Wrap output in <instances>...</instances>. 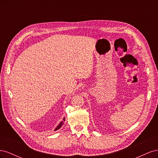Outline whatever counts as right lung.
Masks as SVG:
<instances>
[{
  "instance_id": "obj_1",
  "label": "right lung",
  "mask_w": 158,
  "mask_h": 158,
  "mask_svg": "<svg viewBox=\"0 0 158 158\" xmlns=\"http://www.w3.org/2000/svg\"><path fill=\"white\" fill-rule=\"evenodd\" d=\"M64 121H65V118H63V121H61V122L59 123V125H58V126H57V127L55 128V131H57V130H59V129L60 128H61V127L64 125Z\"/></svg>"
}]
</instances>
